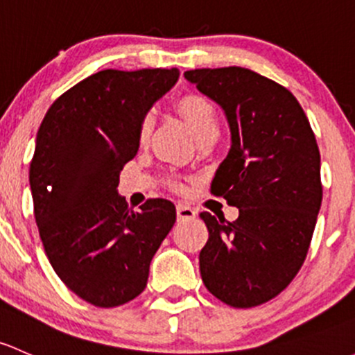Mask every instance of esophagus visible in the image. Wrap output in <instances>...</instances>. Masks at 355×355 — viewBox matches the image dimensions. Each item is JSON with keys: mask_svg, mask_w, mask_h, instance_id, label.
I'll return each instance as SVG.
<instances>
[{"mask_svg": "<svg viewBox=\"0 0 355 355\" xmlns=\"http://www.w3.org/2000/svg\"><path fill=\"white\" fill-rule=\"evenodd\" d=\"M197 212L193 211L190 206H185V204H178L177 206V216L180 221H189V219H193L196 218Z\"/></svg>", "mask_w": 355, "mask_h": 355, "instance_id": "esophagus-1", "label": "esophagus"}]
</instances>
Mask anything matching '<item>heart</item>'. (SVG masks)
I'll return each instance as SVG.
<instances>
[{
    "mask_svg": "<svg viewBox=\"0 0 355 355\" xmlns=\"http://www.w3.org/2000/svg\"><path fill=\"white\" fill-rule=\"evenodd\" d=\"M175 109H177L180 117L187 122L190 132L193 134L197 141L204 139V137H216L219 134V117L216 112L214 105L204 96L196 95V93H187V95L178 96L175 102ZM151 134V117H146L141 121L139 124V141L146 143ZM173 190H182L184 185L178 180L168 182Z\"/></svg>",
    "mask_w": 355,
    "mask_h": 355,
    "instance_id": "heart-1",
    "label": "heart"
}]
</instances>
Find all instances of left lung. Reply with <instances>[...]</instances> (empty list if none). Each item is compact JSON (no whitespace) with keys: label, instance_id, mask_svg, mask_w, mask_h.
Listing matches in <instances>:
<instances>
[{"label":"left lung","instance_id":"obj_1","mask_svg":"<svg viewBox=\"0 0 355 355\" xmlns=\"http://www.w3.org/2000/svg\"><path fill=\"white\" fill-rule=\"evenodd\" d=\"M223 107L231 149L211 192L240 209L236 221L202 212L209 240L200 250L207 291L233 308L274 300L303 267L322 206L320 149L289 89L238 66L185 71Z\"/></svg>","mask_w":355,"mask_h":355}]
</instances>
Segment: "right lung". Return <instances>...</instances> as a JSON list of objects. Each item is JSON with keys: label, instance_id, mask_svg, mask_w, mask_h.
I'll return each mask as SVG.
<instances>
[{"label": "right lung", "instance_id": "obj_1", "mask_svg": "<svg viewBox=\"0 0 355 355\" xmlns=\"http://www.w3.org/2000/svg\"><path fill=\"white\" fill-rule=\"evenodd\" d=\"M178 76L177 68L98 71L55 98L37 130L28 178L40 240L59 279L98 308L143 293L177 219L165 199L134 211L117 185L141 121Z\"/></svg>", "mask_w": 355, "mask_h": 355}]
</instances>
